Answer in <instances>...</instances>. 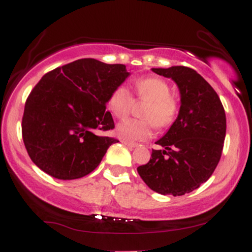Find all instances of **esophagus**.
<instances>
[{"label": "esophagus", "instance_id": "esophagus-1", "mask_svg": "<svg viewBox=\"0 0 252 252\" xmlns=\"http://www.w3.org/2000/svg\"><path fill=\"white\" fill-rule=\"evenodd\" d=\"M122 143L124 144V146L128 147V148H136V147H137V144L136 143H129V142H126V141H123V140H122Z\"/></svg>", "mask_w": 252, "mask_h": 252}]
</instances>
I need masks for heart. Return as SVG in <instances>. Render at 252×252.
<instances>
[{"instance_id": "obj_1", "label": "heart", "mask_w": 252, "mask_h": 252, "mask_svg": "<svg viewBox=\"0 0 252 252\" xmlns=\"http://www.w3.org/2000/svg\"><path fill=\"white\" fill-rule=\"evenodd\" d=\"M136 94L140 99L148 100L142 116L146 120L128 118L116 126V135L129 143L141 142L152 137L154 124L166 128L175 121L179 104L170 96V86L166 80L158 77L136 79L134 83ZM132 106V94L126 85H118L112 90L108 99V108L115 116H128Z\"/></svg>"}]
</instances>
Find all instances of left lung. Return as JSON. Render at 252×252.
<instances>
[{"instance_id":"1","label":"left lung","mask_w":252,"mask_h":252,"mask_svg":"<svg viewBox=\"0 0 252 252\" xmlns=\"http://www.w3.org/2000/svg\"><path fill=\"white\" fill-rule=\"evenodd\" d=\"M174 80L180 92L179 115L156 144L149 162L137 167L147 186L163 195H184L198 189L220 160L226 116L217 92L193 68H152Z\"/></svg>"}]
</instances>
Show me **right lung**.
Here are the masks:
<instances>
[{
	"label": "right lung",
	"instance_id": "right-lung-1",
	"mask_svg": "<svg viewBox=\"0 0 252 252\" xmlns=\"http://www.w3.org/2000/svg\"><path fill=\"white\" fill-rule=\"evenodd\" d=\"M130 76L126 65L79 59L41 78L26 100L22 137L40 169L60 180H74L97 168L118 142L99 136L114 129L106 111L110 94Z\"/></svg>",
	"mask_w": 252,
	"mask_h": 252
}]
</instances>
